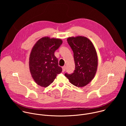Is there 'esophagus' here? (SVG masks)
<instances>
[{
    "mask_svg": "<svg viewBox=\"0 0 126 126\" xmlns=\"http://www.w3.org/2000/svg\"><path fill=\"white\" fill-rule=\"evenodd\" d=\"M66 66H64L63 67H62V72H65V71L66 70Z\"/></svg>",
    "mask_w": 126,
    "mask_h": 126,
    "instance_id": "34e87169",
    "label": "esophagus"
}]
</instances>
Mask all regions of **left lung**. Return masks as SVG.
Wrapping results in <instances>:
<instances>
[{"label": "left lung", "instance_id": "1", "mask_svg": "<svg viewBox=\"0 0 126 126\" xmlns=\"http://www.w3.org/2000/svg\"><path fill=\"white\" fill-rule=\"evenodd\" d=\"M67 42L74 53L75 69L71 74H65L70 82L78 87L87 85L94 78L98 66L96 49L86 37H70Z\"/></svg>", "mask_w": 126, "mask_h": 126}]
</instances>
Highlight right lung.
<instances>
[{"label": "right lung", "instance_id": "right-lung-1", "mask_svg": "<svg viewBox=\"0 0 126 126\" xmlns=\"http://www.w3.org/2000/svg\"><path fill=\"white\" fill-rule=\"evenodd\" d=\"M62 42L60 39L44 37L38 40L33 47L29 66L31 76L37 85L43 87H48L62 72L54 52Z\"/></svg>", "mask_w": 126, "mask_h": 126}]
</instances>
